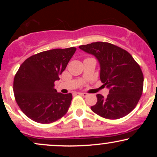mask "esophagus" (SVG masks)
<instances>
[{
    "label": "esophagus",
    "instance_id": "esophagus-1",
    "mask_svg": "<svg viewBox=\"0 0 157 157\" xmlns=\"http://www.w3.org/2000/svg\"><path fill=\"white\" fill-rule=\"evenodd\" d=\"M79 94L81 95V96H83V97H87L88 96L87 93H79Z\"/></svg>",
    "mask_w": 157,
    "mask_h": 157
}]
</instances>
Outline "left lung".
Listing matches in <instances>:
<instances>
[{"instance_id": "8db88e82", "label": "left lung", "mask_w": 157, "mask_h": 157, "mask_svg": "<svg viewBox=\"0 0 157 157\" xmlns=\"http://www.w3.org/2000/svg\"><path fill=\"white\" fill-rule=\"evenodd\" d=\"M79 48L95 56L100 66V80L109 89L106 97L97 94L92 111L109 120L128 114L137 105L143 90V74L139 64L127 51L109 43H91Z\"/></svg>"}]
</instances>
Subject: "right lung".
<instances>
[{"label": "right lung", "mask_w": 157, "mask_h": 157, "mask_svg": "<svg viewBox=\"0 0 157 157\" xmlns=\"http://www.w3.org/2000/svg\"><path fill=\"white\" fill-rule=\"evenodd\" d=\"M77 48H55L27 58L14 78L15 100L21 111L33 121L48 124L67 113L72 94L58 93L55 82L67 66Z\"/></svg>", "instance_id": "1"}]
</instances>
